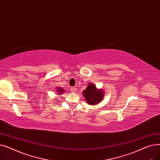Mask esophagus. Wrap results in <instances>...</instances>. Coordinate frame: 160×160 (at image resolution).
I'll return each mask as SVG.
<instances>
[{"label": "esophagus", "instance_id": "esophagus-1", "mask_svg": "<svg viewBox=\"0 0 160 160\" xmlns=\"http://www.w3.org/2000/svg\"><path fill=\"white\" fill-rule=\"evenodd\" d=\"M71 91L73 92V93H74V92L77 91V88H76V87H72L71 88Z\"/></svg>", "mask_w": 160, "mask_h": 160}]
</instances>
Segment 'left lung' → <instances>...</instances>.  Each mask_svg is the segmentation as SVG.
Returning a JSON list of instances; mask_svg holds the SVG:
<instances>
[{
    "label": "left lung",
    "mask_w": 160,
    "mask_h": 160,
    "mask_svg": "<svg viewBox=\"0 0 160 160\" xmlns=\"http://www.w3.org/2000/svg\"><path fill=\"white\" fill-rule=\"evenodd\" d=\"M83 97L89 104L95 105L100 102L103 98L104 93L101 89H97L96 86L89 83L88 87L83 91Z\"/></svg>",
    "instance_id": "8db88e82"
}]
</instances>
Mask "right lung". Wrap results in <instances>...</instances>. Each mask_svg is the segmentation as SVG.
I'll return each mask as SVG.
<instances>
[{"instance_id":"add662e5","label":"right lung","mask_w":160,"mask_h":160,"mask_svg":"<svg viewBox=\"0 0 160 160\" xmlns=\"http://www.w3.org/2000/svg\"><path fill=\"white\" fill-rule=\"evenodd\" d=\"M63 91V89L62 88H58V91H57L58 94H62Z\"/></svg>"}]
</instances>
